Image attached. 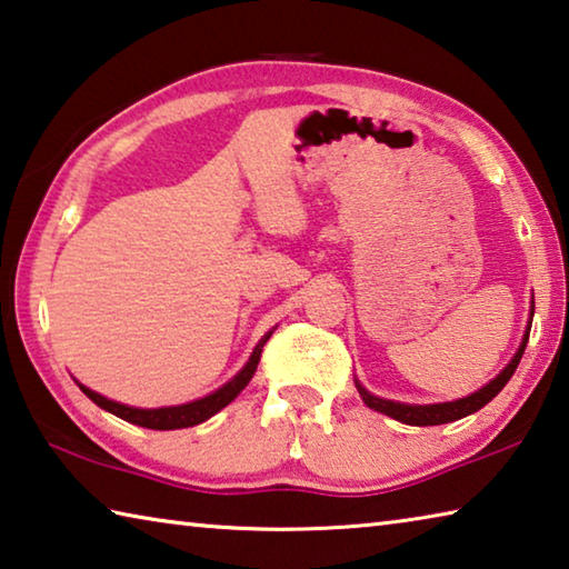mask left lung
I'll list each match as a JSON object with an SVG mask.
<instances>
[{
  "mask_svg": "<svg viewBox=\"0 0 569 569\" xmlns=\"http://www.w3.org/2000/svg\"><path fill=\"white\" fill-rule=\"evenodd\" d=\"M532 316H535V298H532V308H529V323H527L525 339H522V343H519V349L512 356V361H509L492 381L485 383V387H481L479 391L469 393V397H465V399L445 401V403H401V401H389V399L373 397V393L366 391L359 381H356V389H359L366 407L373 409V411L387 413V417L397 419L401 423H409V427H437V423H449V421H457L461 417H469V413L479 411L481 407H485V403L492 401L497 393L505 389V383L512 379V373L517 371V366H519V359H522V353L527 349L529 329H532Z\"/></svg>",
  "mask_w": 569,
  "mask_h": 569,
  "instance_id": "left-lung-1",
  "label": "left lung"
}]
</instances>
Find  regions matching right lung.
I'll use <instances>...</instances> for the list:
<instances>
[{
    "label": "right lung",
    "instance_id": "right-lung-1",
    "mask_svg": "<svg viewBox=\"0 0 569 569\" xmlns=\"http://www.w3.org/2000/svg\"><path fill=\"white\" fill-rule=\"evenodd\" d=\"M273 331H268L261 341H258V346L253 349V353H250L248 363L240 369L233 379H230L228 383H223L218 391L208 393V397L198 399V401H190V403H180V407H160V409H134V407H128V403H118L112 399H104L102 393L92 391L88 387L80 389L88 393V397L98 403L100 409L114 413V417H120L124 421L130 423H138V427H146V429H158V431H168V429H186V427H196V423H203L206 419L213 417V413H218L223 407H228L230 401H233L240 391H243L248 387V381L253 379V373L258 369V361H261V351L266 341L271 339Z\"/></svg>",
    "mask_w": 569,
    "mask_h": 569
}]
</instances>
